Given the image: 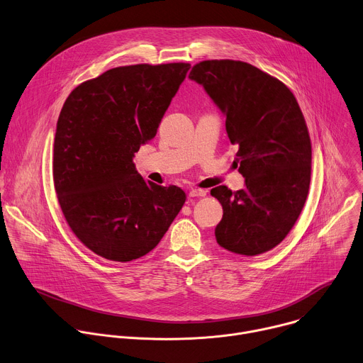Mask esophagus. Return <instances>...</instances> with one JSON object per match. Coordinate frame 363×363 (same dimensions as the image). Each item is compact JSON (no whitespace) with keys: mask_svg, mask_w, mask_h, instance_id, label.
<instances>
[{"mask_svg":"<svg viewBox=\"0 0 363 363\" xmlns=\"http://www.w3.org/2000/svg\"><path fill=\"white\" fill-rule=\"evenodd\" d=\"M206 194H207V190H203V189H191L189 191L190 197H204Z\"/></svg>","mask_w":363,"mask_h":363,"instance_id":"1","label":"esophagus"}]
</instances>
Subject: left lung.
Listing matches in <instances>:
<instances>
[{"label": "left lung", "mask_w": 363, "mask_h": 363, "mask_svg": "<svg viewBox=\"0 0 363 363\" xmlns=\"http://www.w3.org/2000/svg\"><path fill=\"white\" fill-rule=\"evenodd\" d=\"M189 79L203 86L226 118L239 152L235 164L245 187L211 189L223 217L214 229L223 249L256 256L277 246L305 206L312 144L302 110L281 82L257 67L235 60L196 64Z\"/></svg>", "instance_id": "1"}]
</instances>
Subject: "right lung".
I'll return each instance as SVG.
<instances>
[{"mask_svg":"<svg viewBox=\"0 0 363 363\" xmlns=\"http://www.w3.org/2000/svg\"><path fill=\"white\" fill-rule=\"evenodd\" d=\"M190 64L111 68L67 97L54 137L57 197L71 230L96 255L130 262L152 252L186 201L146 182L134 153L157 134Z\"/></svg>","mask_w":363,"mask_h":363,"instance_id":"right-lung-1","label":"right lung"}]
</instances>
